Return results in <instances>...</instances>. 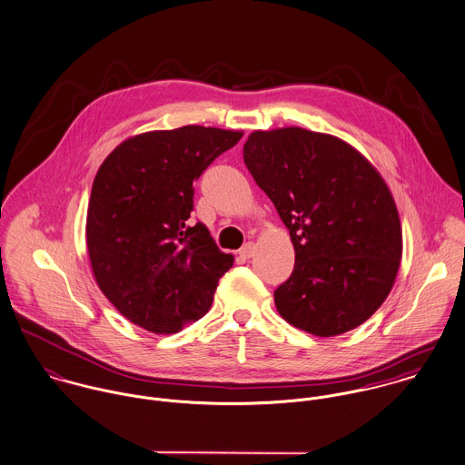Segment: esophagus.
Wrapping results in <instances>:
<instances>
[{
	"label": "esophagus",
	"instance_id": "esophagus-1",
	"mask_svg": "<svg viewBox=\"0 0 465 465\" xmlns=\"http://www.w3.org/2000/svg\"><path fill=\"white\" fill-rule=\"evenodd\" d=\"M253 253H255V244H253V242H246V244L239 250V255L244 257V259L253 257Z\"/></svg>",
	"mask_w": 465,
	"mask_h": 465
}]
</instances>
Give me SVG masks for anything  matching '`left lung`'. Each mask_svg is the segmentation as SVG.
<instances>
[{
  "instance_id": "left-lung-1",
  "label": "left lung",
  "mask_w": 465,
  "mask_h": 465,
  "mask_svg": "<svg viewBox=\"0 0 465 465\" xmlns=\"http://www.w3.org/2000/svg\"><path fill=\"white\" fill-rule=\"evenodd\" d=\"M244 163L294 246V270L275 291L280 316L320 338L367 322L402 257L399 212L375 167L347 142L302 127L252 133Z\"/></svg>"
}]
</instances>
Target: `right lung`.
<instances>
[{
    "mask_svg": "<svg viewBox=\"0 0 465 465\" xmlns=\"http://www.w3.org/2000/svg\"><path fill=\"white\" fill-rule=\"evenodd\" d=\"M241 131L185 125L122 142L94 176L86 244L94 280L129 322L174 334L203 318L233 266L203 223L190 226L193 182Z\"/></svg>",
    "mask_w": 465,
    "mask_h": 465,
    "instance_id": "obj_1",
    "label": "right lung"
}]
</instances>
